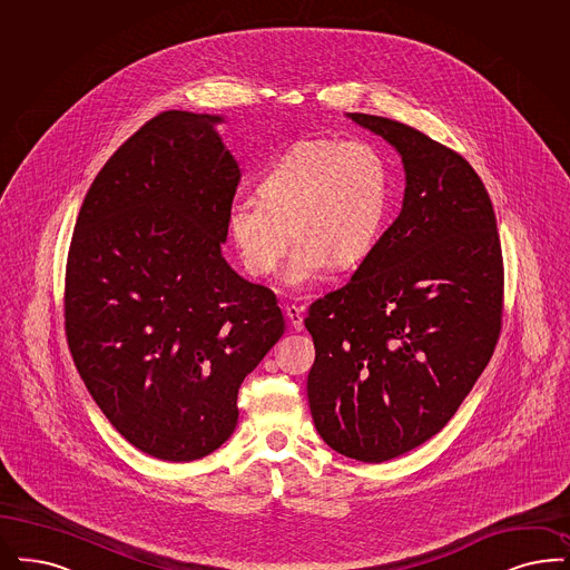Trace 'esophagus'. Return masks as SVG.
<instances>
[{"mask_svg":"<svg viewBox=\"0 0 570 570\" xmlns=\"http://www.w3.org/2000/svg\"><path fill=\"white\" fill-rule=\"evenodd\" d=\"M302 308L299 306H295V304H289V306H285V315L289 318V325L294 327L295 332H299L302 327H304V316H302Z\"/></svg>","mask_w":570,"mask_h":570,"instance_id":"1","label":"esophagus"}]
</instances>
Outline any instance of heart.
<instances>
[{"mask_svg":"<svg viewBox=\"0 0 570 570\" xmlns=\"http://www.w3.org/2000/svg\"><path fill=\"white\" fill-rule=\"evenodd\" d=\"M391 175L365 141L304 139L262 173L259 196H236L226 228L249 275L275 271L287 226L294 249L283 281L308 287L334 266L363 262L379 240L389 209Z\"/></svg>","mask_w":570,"mask_h":570,"instance_id":"heart-1","label":"heart"}]
</instances>
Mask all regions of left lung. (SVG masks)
Masks as SVG:
<instances>
[{"label": "left lung", "mask_w": 570, "mask_h": 570, "mask_svg": "<svg viewBox=\"0 0 570 570\" xmlns=\"http://www.w3.org/2000/svg\"><path fill=\"white\" fill-rule=\"evenodd\" d=\"M400 151L405 191L351 281L311 304L308 403L323 442L384 463L442 431L501 334L503 255L480 175L397 120L348 114Z\"/></svg>", "instance_id": "left-lung-1"}]
</instances>
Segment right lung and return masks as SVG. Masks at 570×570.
<instances>
[{
  "label": "right lung",
  "mask_w": 570,
  "mask_h": 570,
  "mask_svg": "<svg viewBox=\"0 0 570 570\" xmlns=\"http://www.w3.org/2000/svg\"><path fill=\"white\" fill-rule=\"evenodd\" d=\"M170 109L114 151L76 222L65 334L88 393L154 459L190 463L238 421L247 374L285 321L222 255L240 169L215 125Z\"/></svg>",
  "instance_id": "obj_1"
}]
</instances>
